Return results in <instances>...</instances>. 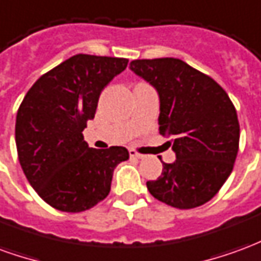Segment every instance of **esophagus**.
<instances>
[{
    "label": "esophagus",
    "instance_id": "1",
    "mask_svg": "<svg viewBox=\"0 0 261 261\" xmlns=\"http://www.w3.org/2000/svg\"><path fill=\"white\" fill-rule=\"evenodd\" d=\"M128 152H130V156H131V158H136V159H141V158H142L141 153L137 152L136 149H130Z\"/></svg>",
    "mask_w": 261,
    "mask_h": 261
}]
</instances>
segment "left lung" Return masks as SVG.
Instances as JSON below:
<instances>
[{"label": "left lung", "instance_id": "left-lung-1", "mask_svg": "<svg viewBox=\"0 0 261 261\" xmlns=\"http://www.w3.org/2000/svg\"><path fill=\"white\" fill-rule=\"evenodd\" d=\"M130 68L158 91L159 133L172 137L176 153L148 190L179 210L200 207L233 169L241 133L233 103L211 76L179 59L134 60Z\"/></svg>", "mask_w": 261, "mask_h": 261}]
</instances>
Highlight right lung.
Instances as JSON below:
<instances>
[{
    "mask_svg": "<svg viewBox=\"0 0 261 261\" xmlns=\"http://www.w3.org/2000/svg\"><path fill=\"white\" fill-rule=\"evenodd\" d=\"M127 59L76 54L43 74L20 103L15 124L18 158L31 186L48 205L81 213L105 200L124 147L89 148L82 131L97 100Z\"/></svg>",
    "mask_w": 261,
    "mask_h": 261,
    "instance_id": "obj_1",
    "label": "right lung"
}]
</instances>
